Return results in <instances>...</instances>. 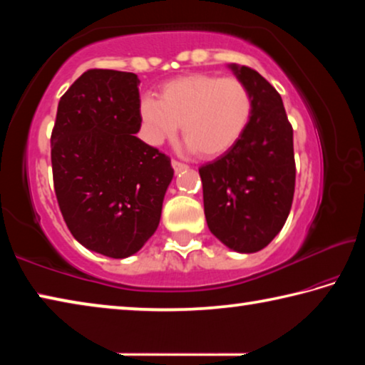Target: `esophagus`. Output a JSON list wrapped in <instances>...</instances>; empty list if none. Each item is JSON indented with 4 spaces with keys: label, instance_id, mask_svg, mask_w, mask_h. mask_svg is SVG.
<instances>
[{
    "label": "esophagus",
    "instance_id": "obj_1",
    "mask_svg": "<svg viewBox=\"0 0 365 365\" xmlns=\"http://www.w3.org/2000/svg\"><path fill=\"white\" fill-rule=\"evenodd\" d=\"M172 168H174L175 172H182V170L187 169L188 165L185 164V163H182V160H178V159H172Z\"/></svg>",
    "mask_w": 365,
    "mask_h": 365
}]
</instances>
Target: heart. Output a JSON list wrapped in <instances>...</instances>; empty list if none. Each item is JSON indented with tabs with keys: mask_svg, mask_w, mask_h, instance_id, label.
Returning a JSON list of instances; mask_svg holds the SVG:
<instances>
[{
	"mask_svg": "<svg viewBox=\"0 0 365 365\" xmlns=\"http://www.w3.org/2000/svg\"><path fill=\"white\" fill-rule=\"evenodd\" d=\"M255 101L237 77L190 73L164 83L160 100L140 103L148 140L158 145L175 135L182 123L187 143L202 158H215L238 143L248 128Z\"/></svg>",
	"mask_w": 365,
	"mask_h": 365,
	"instance_id": "1",
	"label": "heart"
}]
</instances>
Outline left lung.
I'll return each mask as SVG.
<instances>
[{
	"instance_id": "8db88e82",
	"label": "left lung",
	"mask_w": 365,
	"mask_h": 365,
	"mask_svg": "<svg viewBox=\"0 0 365 365\" xmlns=\"http://www.w3.org/2000/svg\"><path fill=\"white\" fill-rule=\"evenodd\" d=\"M255 110L232 150L200 168L207 227L238 252L265 248L285 225L296 180L293 127L282 96L257 71L232 66Z\"/></svg>"
}]
</instances>
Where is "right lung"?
Masks as SVG:
<instances>
[{
    "instance_id": "1",
    "label": "right lung",
    "mask_w": 365,
    "mask_h": 365,
    "mask_svg": "<svg viewBox=\"0 0 365 365\" xmlns=\"http://www.w3.org/2000/svg\"><path fill=\"white\" fill-rule=\"evenodd\" d=\"M140 80L132 72L90 69L61 96L51 132L54 193L80 245L122 259L156 232L170 158L135 137Z\"/></svg>"
}]
</instances>
